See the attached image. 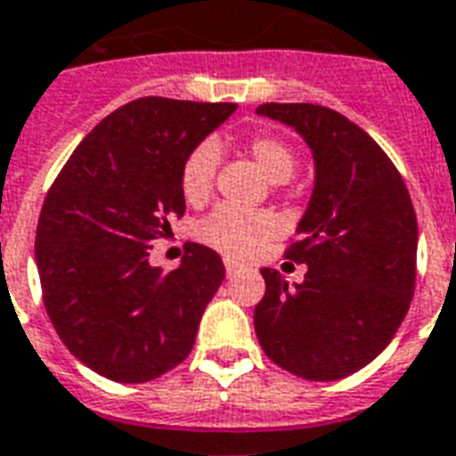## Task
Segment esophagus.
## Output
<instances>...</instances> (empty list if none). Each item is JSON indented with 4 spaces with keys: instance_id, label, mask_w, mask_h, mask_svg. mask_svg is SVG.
Instances as JSON below:
<instances>
[{
    "instance_id": "obj_1",
    "label": "esophagus",
    "mask_w": 456,
    "mask_h": 456,
    "mask_svg": "<svg viewBox=\"0 0 456 456\" xmlns=\"http://www.w3.org/2000/svg\"><path fill=\"white\" fill-rule=\"evenodd\" d=\"M224 271H227V275L232 278V275H237V273L241 271V263L232 261V258H224Z\"/></svg>"
}]
</instances>
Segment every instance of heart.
Here are the masks:
<instances>
[{"instance_id": "1", "label": "heart", "mask_w": 456, "mask_h": 456, "mask_svg": "<svg viewBox=\"0 0 456 456\" xmlns=\"http://www.w3.org/2000/svg\"><path fill=\"white\" fill-rule=\"evenodd\" d=\"M246 151L254 157L273 183H285L297 168V157L288 142L268 133L251 134L246 140ZM219 167V151L212 142L198 144L185 154L178 174L181 195L191 205H200L210 198ZM278 232V219L271 212H251L234 205H217L198 224V237L219 254L248 258L254 256Z\"/></svg>"}]
</instances>
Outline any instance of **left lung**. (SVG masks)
Wrapping results in <instances>:
<instances>
[{"label": "left lung", "instance_id": "left-lung-1", "mask_svg": "<svg viewBox=\"0 0 456 456\" xmlns=\"http://www.w3.org/2000/svg\"><path fill=\"white\" fill-rule=\"evenodd\" d=\"M256 113L295 127L314 151L316 181L289 261L306 263L288 288L263 268L256 336L282 370L333 382L372 362L399 331L416 289L418 222L399 168L372 137L314 103H263Z\"/></svg>", "mask_w": 456, "mask_h": 456}]
</instances>
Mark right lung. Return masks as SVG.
Here are the masks:
<instances>
[{
  "label": "right lung",
  "mask_w": 456,
  "mask_h": 456,
  "mask_svg": "<svg viewBox=\"0 0 456 456\" xmlns=\"http://www.w3.org/2000/svg\"><path fill=\"white\" fill-rule=\"evenodd\" d=\"M237 103L147 96L103 118L50 185L36 229L43 305L67 350L101 377L142 384L193 350L224 280L212 248L188 241L178 268H151L154 241L183 217L181 164Z\"/></svg>",
  "instance_id": "1"
}]
</instances>
